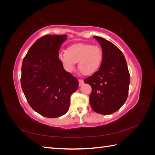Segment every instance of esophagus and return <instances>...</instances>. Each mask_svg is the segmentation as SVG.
I'll use <instances>...</instances> for the list:
<instances>
[{
	"label": "esophagus",
	"mask_w": 155,
	"mask_h": 155,
	"mask_svg": "<svg viewBox=\"0 0 155 155\" xmlns=\"http://www.w3.org/2000/svg\"><path fill=\"white\" fill-rule=\"evenodd\" d=\"M78 81H79V86H81L84 83V81H83V79H78Z\"/></svg>",
	"instance_id": "esophagus-1"
}]
</instances>
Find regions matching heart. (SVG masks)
Listing matches in <instances>:
<instances>
[{
  "label": "heart",
  "instance_id": "b5f03b06",
  "mask_svg": "<svg viewBox=\"0 0 155 155\" xmlns=\"http://www.w3.org/2000/svg\"><path fill=\"white\" fill-rule=\"evenodd\" d=\"M58 58L67 72H72L78 62V68L83 74L91 75L101 67L104 54L99 45L77 43L70 46L67 51H59Z\"/></svg>",
  "mask_w": 155,
  "mask_h": 155
}]
</instances>
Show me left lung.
<instances>
[{"label":"left lung","mask_w":155,"mask_h":155,"mask_svg":"<svg viewBox=\"0 0 155 155\" xmlns=\"http://www.w3.org/2000/svg\"><path fill=\"white\" fill-rule=\"evenodd\" d=\"M104 58L98 71L84 79L92 87L89 102L94 111L109 115L119 110L127 100L130 75L123 53L111 42L100 37Z\"/></svg>","instance_id":"left-lung-1"}]
</instances>
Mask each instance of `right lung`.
Segmentation results:
<instances>
[{"instance_id": "add662e5", "label": "right lung", "mask_w": 155, "mask_h": 155, "mask_svg": "<svg viewBox=\"0 0 155 155\" xmlns=\"http://www.w3.org/2000/svg\"><path fill=\"white\" fill-rule=\"evenodd\" d=\"M67 35H46L37 40L23 59L21 83L30 107L50 118L69 109L70 98L79 87L76 78L64 70L58 58Z\"/></svg>"}]
</instances>
